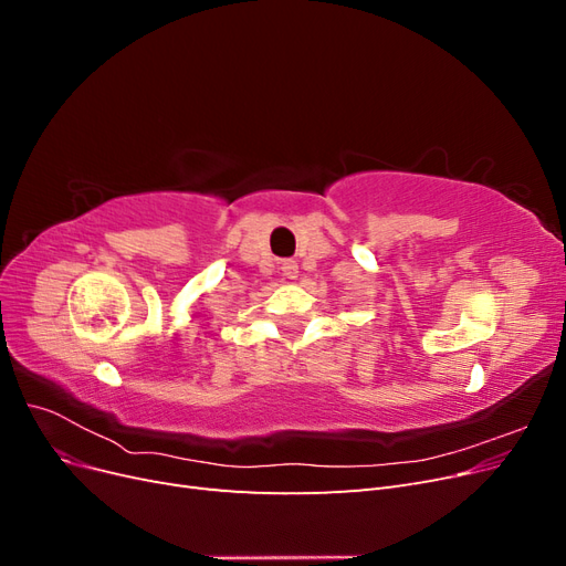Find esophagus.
I'll return each mask as SVG.
<instances>
[{
  "label": "esophagus",
  "instance_id": "34e87169",
  "mask_svg": "<svg viewBox=\"0 0 566 566\" xmlns=\"http://www.w3.org/2000/svg\"><path fill=\"white\" fill-rule=\"evenodd\" d=\"M281 271H283L285 279H297L300 266H297L295 260H285V262H281Z\"/></svg>",
  "mask_w": 566,
  "mask_h": 566
}]
</instances>
